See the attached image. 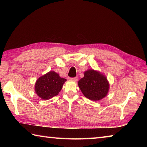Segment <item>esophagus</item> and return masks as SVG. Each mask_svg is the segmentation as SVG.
<instances>
[{"label": "esophagus", "mask_w": 147, "mask_h": 147, "mask_svg": "<svg viewBox=\"0 0 147 147\" xmlns=\"http://www.w3.org/2000/svg\"><path fill=\"white\" fill-rule=\"evenodd\" d=\"M71 80L72 81H74V82H76V81H78V77H74V78H71Z\"/></svg>", "instance_id": "obj_1"}]
</instances>
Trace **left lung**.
I'll use <instances>...</instances> for the list:
<instances>
[{"label": "left lung", "mask_w": 147, "mask_h": 147, "mask_svg": "<svg viewBox=\"0 0 147 147\" xmlns=\"http://www.w3.org/2000/svg\"><path fill=\"white\" fill-rule=\"evenodd\" d=\"M78 86L83 95L93 101L105 97L109 88L105 76L93 69L85 72L84 77L78 82Z\"/></svg>", "instance_id": "left-lung-1"}]
</instances>
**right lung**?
I'll return each mask as SVG.
<instances>
[{
  "label": "right lung",
  "mask_w": 147,
  "mask_h": 147,
  "mask_svg": "<svg viewBox=\"0 0 147 147\" xmlns=\"http://www.w3.org/2000/svg\"><path fill=\"white\" fill-rule=\"evenodd\" d=\"M66 80L62 78L54 71H50L37 80L35 92L43 100H49L57 95Z\"/></svg>",
  "instance_id": "right-lung-1"
}]
</instances>
